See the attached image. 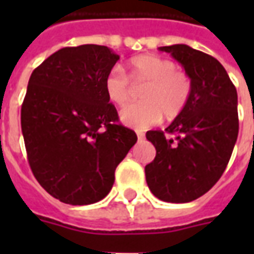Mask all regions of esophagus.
I'll return each instance as SVG.
<instances>
[{"instance_id": "esophagus-1", "label": "esophagus", "mask_w": 254, "mask_h": 254, "mask_svg": "<svg viewBox=\"0 0 254 254\" xmlns=\"http://www.w3.org/2000/svg\"><path fill=\"white\" fill-rule=\"evenodd\" d=\"M137 133V138H138V141H143L144 138H145V134H144L143 132H136Z\"/></svg>"}]
</instances>
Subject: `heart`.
Masks as SVG:
<instances>
[{
  "label": "heart",
  "mask_w": 254,
  "mask_h": 254,
  "mask_svg": "<svg viewBox=\"0 0 254 254\" xmlns=\"http://www.w3.org/2000/svg\"><path fill=\"white\" fill-rule=\"evenodd\" d=\"M129 76L134 84H147L140 103L121 111V121L127 127L147 129L162 120H176L187 109L191 95V80L178 70L169 58L141 54L129 61ZM106 96L111 103L125 106L132 98V83L121 67L114 66L103 80Z\"/></svg>",
  "instance_id": "b5f03b06"
}]
</instances>
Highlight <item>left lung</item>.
Instances as JSON below:
<instances>
[{"mask_svg": "<svg viewBox=\"0 0 254 254\" xmlns=\"http://www.w3.org/2000/svg\"><path fill=\"white\" fill-rule=\"evenodd\" d=\"M181 64L191 80L187 109L166 132L148 130L156 149L145 166L149 190L162 201L189 202L219 181L238 137V96L234 84L216 58L188 45L159 47Z\"/></svg>", "mask_w": 254, "mask_h": 254, "instance_id": "left-lung-1", "label": "left lung"}]
</instances>
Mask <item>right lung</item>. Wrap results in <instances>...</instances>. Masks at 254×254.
<instances>
[{
  "label": "right lung",
  "instance_id": "add662e5",
  "mask_svg": "<svg viewBox=\"0 0 254 254\" xmlns=\"http://www.w3.org/2000/svg\"><path fill=\"white\" fill-rule=\"evenodd\" d=\"M118 60L99 45L64 47L31 74L21 105L28 163L41 187L65 204L105 198L117 166L137 141L103 88Z\"/></svg>",
  "mask_w": 254,
  "mask_h": 254
}]
</instances>
